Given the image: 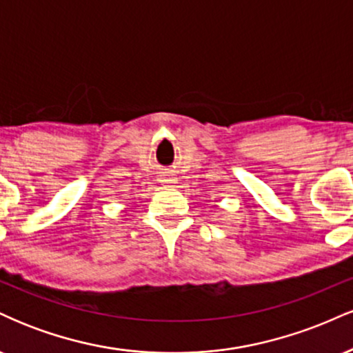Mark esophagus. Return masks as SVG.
<instances>
[{"label": "esophagus", "mask_w": 353, "mask_h": 353, "mask_svg": "<svg viewBox=\"0 0 353 353\" xmlns=\"http://www.w3.org/2000/svg\"><path fill=\"white\" fill-rule=\"evenodd\" d=\"M161 179H163L164 184H168V185H172V182H176V181H174V177L172 176H168V174L161 177Z\"/></svg>", "instance_id": "1"}]
</instances>
